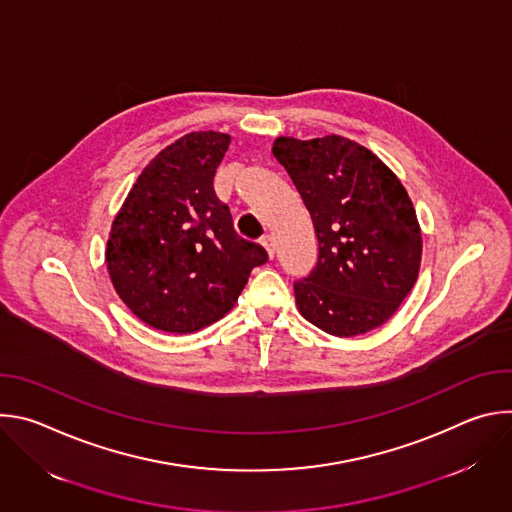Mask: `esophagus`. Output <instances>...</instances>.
Instances as JSON below:
<instances>
[{
	"label": "esophagus",
	"instance_id": "1",
	"mask_svg": "<svg viewBox=\"0 0 512 512\" xmlns=\"http://www.w3.org/2000/svg\"><path fill=\"white\" fill-rule=\"evenodd\" d=\"M261 245L265 247L267 255L273 259V255H275V239L271 235H265V237H261Z\"/></svg>",
	"mask_w": 512,
	"mask_h": 512
}]
</instances>
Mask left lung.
I'll use <instances>...</instances> for the list:
<instances>
[{
  "mask_svg": "<svg viewBox=\"0 0 512 512\" xmlns=\"http://www.w3.org/2000/svg\"><path fill=\"white\" fill-rule=\"evenodd\" d=\"M273 156L298 188L318 237L314 269L294 281L302 316L334 336L385 324L421 263L415 208L397 176L340 137H277Z\"/></svg>",
  "mask_w": 512,
  "mask_h": 512,
  "instance_id": "8db88e82",
  "label": "left lung"
}]
</instances>
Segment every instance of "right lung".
Here are the masks:
<instances>
[{
	"label": "right lung",
	"mask_w": 512,
	"mask_h": 512,
	"mask_svg": "<svg viewBox=\"0 0 512 512\" xmlns=\"http://www.w3.org/2000/svg\"><path fill=\"white\" fill-rule=\"evenodd\" d=\"M231 137L194 131L145 166L113 221L107 267L119 298L148 326L196 332L239 300L267 251L239 237L214 192Z\"/></svg>",
	"instance_id": "obj_1"
}]
</instances>
